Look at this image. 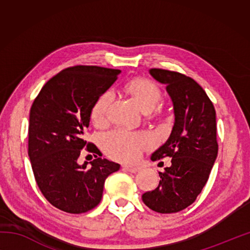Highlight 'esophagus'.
Instances as JSON below:
<instances>
[{"mask_svg": "<svg viewBox=\"0 0 250 250\" xmlns=\"http://www.w3.org/2000/svg\"><path fill=\"white\" fill-rule=\"evenodd\" d=\"M122 167H124V170L128 171V172H131V173H137V172H139V170H140V168H139V167H132V166H124Z\"/></svg>", "mask_w": 250, "mask_h": 250, "instance_id": "obj_1", "label": "esophagus"}]
</instances>
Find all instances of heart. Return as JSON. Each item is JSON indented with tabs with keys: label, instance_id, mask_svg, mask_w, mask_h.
Returning <instances> with one entry per match:
<instances>
[{
	"label": "heart",
	"instance_id": "obj_1",
	"mask_svg": "<svg viewBox=\"0 0 250 250\" xmlns=\"http://www.w3.org/2000/svg\"><path fill=\"white\" fill-rule=\"evenodd\" d=\"M125 90L140 105L143 111L149 112L161 100L159 87L147 79H134L125 84ZM112 100V92L104 91L95 101L91 109V119L96 124L105 120L109 105ZM153 137L147 131H130L118 128L110 131L103 139V147L110 158L119 161H135L143 150L153 143Z\"/></svg>",
	"mask_w": 250,
	"mask_h": 250
}]
</instances>
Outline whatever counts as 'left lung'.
Returning a JSON list of instances; mask_svg holds the SVG:
<instances>
[{
  "mask_svg": "<svg viewBox=\"0 0 250 250\" xmlns=\"http://www.w3.org/2000/svg\"><path fill=\"white\" fill-rule=\"evenodd\" d=\"M150 74L167 86L175 120L167 142L151 155L152 161L170 156L172 166L159 172V186L143 194L142 201L158 213H176L195 202L217 158L216 112L191 77L160 68L150 69Z\"/></svg>",
  "mask_w": 250,
  "mask_h": 250,
  "instance_id": "1",
  "label": "left lung"
}]
</instances>
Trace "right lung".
<instances>
[{"label": "right lung", "instance_id": "add662e5", "mask_svg": "<svg viewBox=\"0 0 250 250\" xmlns=\"http://www.w3.org/2000/svg\"><path fill=\"white\" fill-rule=\"evenodd\" d=\"M119 69L99 66L68 67L42 88L29 112L28 156L35 181L50 204L82 214L99 204L104 181L120 166L96 158L78 164L80 152L99 153L83 139L97 98L111 86Z\"/></svg>", "mask_w": 250, "mask_h": 250}]
</instances>
